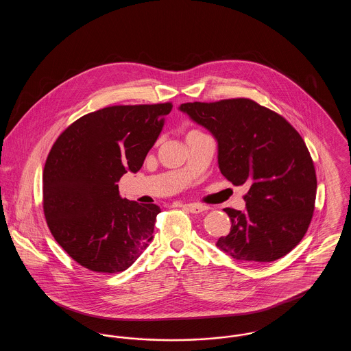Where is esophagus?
<instances>
[{"label": "esophagus", "mask_w": 351, "mask_h": 351, "mask_svg": "<svg viewBox=\"0 0 351 351\" xmlns=\"http://www.w3.org/2000/svg\"><path fill=\"white\" fill-rule=\"evenodd\" d=\"M183 208L188 209L191 213H195V215L202 213V212L206 210V206H202V205H199V204H186V205H183Z\"/></svg>", "instance_id": "obj_1"}]
</instances>
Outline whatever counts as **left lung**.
Instances as JSON below:
<instances>
[{
  "label": "left lung",
  "mask_w": 351,
  "mask_h": 351,
  "mask_svg": "<svg viewBox=\"0 0 351 351\" xmlns=\"http://www.w3.org/2000/svg\"><path fill=\"white\" fill-rule=\"evenodd\" d=\"M179 109L217 139L221 173L234 185H250L243 212L223 209L232 230L217 247L243 262H274L295 249L313 217L317 191L300 134L250 99L186 102Z\"/></svg>",
  "instance_id": "8db88e82"
}]
</instances>
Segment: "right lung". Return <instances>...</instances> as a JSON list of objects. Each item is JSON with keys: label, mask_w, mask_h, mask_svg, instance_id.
<instances>
[{"label": "right lung", "mask_w": 351, "mask_h": 351, "mask_svg": "<svg viewBox=\"0 0 351 351\" xmlns=\"http://www.w3.org/2000/svg\"><path fill=\"white\" fill-rule=\"evenodd\" d=\"M172 104L114 105L76 119L58 136L43 169L51 234L89 271L117 274L149 246L160 208L121 199L119 179L138 172Z\"/></svg>", "instance_id": "1"}]
</instances>
